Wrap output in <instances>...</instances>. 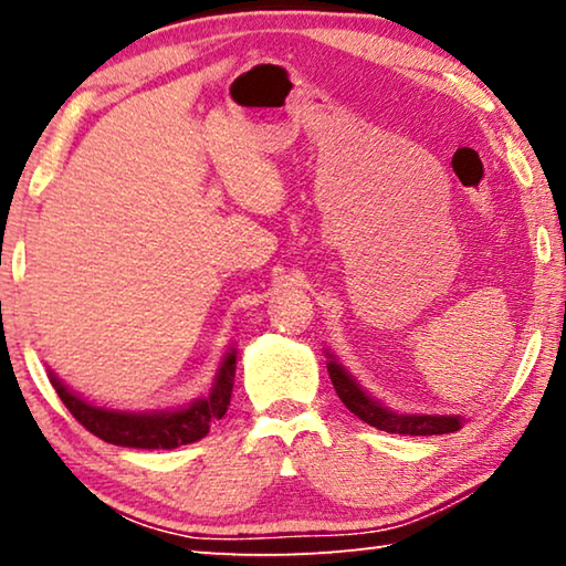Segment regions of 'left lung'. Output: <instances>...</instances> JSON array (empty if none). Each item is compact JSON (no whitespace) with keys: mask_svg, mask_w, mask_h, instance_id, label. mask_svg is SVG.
<instances>
[{"mask_svg":"<svg viewBox=\"0 0 566 566\" xmlns=\"http://www.w3.org/2000/svg\"><path fill=\"white\" fill-rule=\"evenodd\" d=\"M327 352V371L334 389H337L339 399L344 401L352 415H357L367 424L381 429L389 434H409V437H432V434H449L462 429L464 417L462 415H405V411H395L387 405H381L364 389L357 379L352 377L347 367H342L339 359Z\"/></svg>","mask_w":566,"mask_h":566,"instance_id":"obj_1","label":"left lung"}]
</instances>
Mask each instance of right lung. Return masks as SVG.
Listing matches in <instances>:
<instances>
[{
  "mask_svg": "<svg viewBox=\"0 0 566 566\" xmlns=\"http://www.w3.org/2000/svg\"><path fill=\"white\" fill-rule=\"evenodd\" d=\"M50 371V381L64 407L72 411L74 419L94 437L117 447L132 449H175L179 444H191L209 434V427L227 415L229 399H232L234 371H237V349L234 344L227 349L219 364L214 385L209 395L191 399L189 405L169 407V409H112L99 407L70 389L64 381Z\"/></svg>",
  "mask_w": 566,
  "mask_h": 566,
  "instance_id": "right-lung-1",
  "label": "right lung"
}]
</instances>
